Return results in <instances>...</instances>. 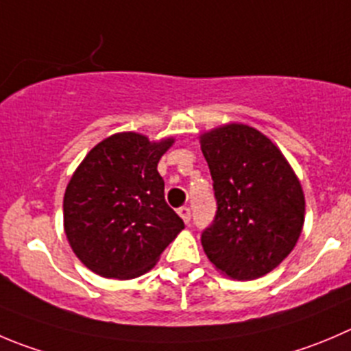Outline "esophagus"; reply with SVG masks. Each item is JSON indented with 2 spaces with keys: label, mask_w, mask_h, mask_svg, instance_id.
<instances>
[{
  "label": "esophagus",
  "mask_w": 351,
  "mask_h": 351,
  "mask_svg": "<svg viewBox=\"0 0 351 351\" xmlns=\"http://www.w3.org/2000/svg\"><path fill=\"white\" fill-rule=\"evenodd\" d=\"M178 213L182 217V220H184L186 223H189V220H191V208H189V206H181V208L178 210Z\"/></svg>",
  "instance_id": "esophagus-1"
}]
</instances>
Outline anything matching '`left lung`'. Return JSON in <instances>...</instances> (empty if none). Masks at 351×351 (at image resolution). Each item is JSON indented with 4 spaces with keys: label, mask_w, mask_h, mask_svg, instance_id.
I'll use <instances>...</instances> for the list:
<instances>
[{
    "label": "left lung",
    "mask_w": 351,
    "mask_h": 351,
    "mask_svg": "<svg viewBox=\"0 0 351 351\" xmlns=\"http://www.w3.org/2000/svg\"><path fill=\"white\" fill-rule=\"evenodd\" d=\"M217 199L202 232L210 262L226 276H265L291 253L302 234L305 198L295 172L267 136L229 123L202 136Z\"/></svg>",
    "instance_id": "1"
}]
</instances>
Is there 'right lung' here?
Returning a JSON list of instances; mask_svg holds the SVG:
<instances>
[{
    "label": "right lung",
    "mask_w": 351,
    "mask_h": 351,
    "mask_svg": "<svg viewBox=\"0 0 351 351\" xmlns=\"http://www.w3.org/2000/svg\"><path fill=\"white\" fill-rule=\"evenodd\" d=\"M172 143L120 132L96 145L73 172L63 198V226L73 253L93 272L138 278L184 229L167 205L156 170Z\"/></svg>",
    "instance_id": "add662e5"
}]
</instances>
